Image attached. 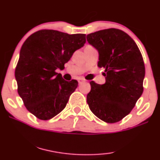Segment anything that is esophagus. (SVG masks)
<instances>
[{"instance_id":"esophagus-1","label":"esophagus","mask_w":160,"mask_h":160,"mask_svg":"<svg viewBox=\"0 0 160 160\" xmlns=\"http://www.w3.org/2000/svg\"><path fill=\"white\" fill-rule=\"evenodd\" d=\"M78 84H82L83 82H85V80H84V79H83V78H78Z\"/></svg>"}]
</instances>
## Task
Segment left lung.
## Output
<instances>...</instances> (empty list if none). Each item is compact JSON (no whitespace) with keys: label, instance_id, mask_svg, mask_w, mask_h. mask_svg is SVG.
Returning a JSON list of instances; mask_svg holds the SVG:
<instances>
[{"label":"left lung","instance_id":"8db88e82","mask_svg":"<svg viewBox=\"0 0 160 160\" xmlns=\"http://www.w3.org/2000/svg\"><path fill=\"white\" fill-rule=\"evenodd\" d=\"M87 39L98 50V66L105 69L106 78L102 85L91 81L87 102L101 121L117 123L131 112L143 92L142 54L133 39L117 28L91 33Z\"/></svg>","mask_w":160,"mask_h":160}]
</instances>
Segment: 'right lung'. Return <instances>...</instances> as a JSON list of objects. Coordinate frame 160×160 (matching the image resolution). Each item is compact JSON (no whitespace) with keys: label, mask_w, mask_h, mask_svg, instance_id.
<instances>
[{"label":"right lung","mask_w":160,"mask_h":160,"mask_svg":"<svg viewBox=\"0 0 160 160\" xmlns=\"http://www.w3.org/2000/svg\"><path fill=\"white\" fill-rule=\"evenodd\" d=\"M85 36L43 29L30 35L22 45L14 76L18 94L35 117L47 121L65 109L78 82L64 80L56 70L65 68L86 42Z\"/></svg>","instance_id":"right-lung-1"}]
</instances>
